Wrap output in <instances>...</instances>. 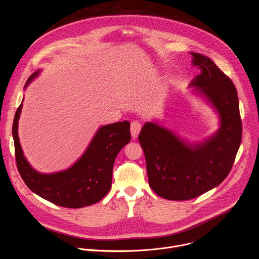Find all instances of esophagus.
Returning <instances> with one entry per match:
<instances>
[{
	"mask_svg": "<svg viewBox=\"0 0 259 259\" xmlns=\"http://www.w3.org/2000/svg\"><path fill=\"white\" fill-rule=\"evenodd\" d=\"M130 130H131V135H132V137H133V138H136L137 135L139 134L140 130H141V124H140L139 122H137V121L132 122V123H131V128H130Z\"/></svg>",
	"mask_w": 259,
	"mask_h": 259,
	"instance_id": "obj_1",
	"label": "esophagus"
}]
</instances>
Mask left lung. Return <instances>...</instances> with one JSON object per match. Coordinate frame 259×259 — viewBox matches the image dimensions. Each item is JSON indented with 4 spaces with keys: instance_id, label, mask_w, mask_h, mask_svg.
I'll return each mask as SVG.
<instances>
[{
    "instance_id": "left-lung-1",
    "label": "left lung",
    "mask_w": 259,
    "mask_h": 259,
    "mask_svg": "<svg viewBox=\"0 0 259 259\" xmlns=\"http://www.w3.org/2000/svg\"><path fill=\"white\" fill-rule=\"evenodd\" d=\"M192 55L201 70L192 85L199 87L218 110L221 127L206 142L190 146L154 123L144 124L138 140L150 187L167 200H191L217 187L231 172L242 140L239 98L233 81L209 57Z\"/></svg>"
}]
</instances>
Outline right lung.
<instances>
[{
    "label": "right lung",
    "instance_id": "add662e5",
    "mask_svg": "<svg viewBox=\"0 0 259 259\" xmlns=\"http://www.w3.org/2000/svg\"><path fill=\"white\" fill-rule=\"evenodd\" d=\"M36 75L38 71L30 76L26 85ZM21 107L22 103L15 113L12 134L16 166L27 188L41 198L65 208H82L99 202L112 187L116 157L131 139L130 123L124 121L101 127L88 150L72 167L54 174H41L26 162L19 143L17 126Z\"/></svg>",
    "mask_w": 259,
    "mask_h": 259
}]
</instances>
